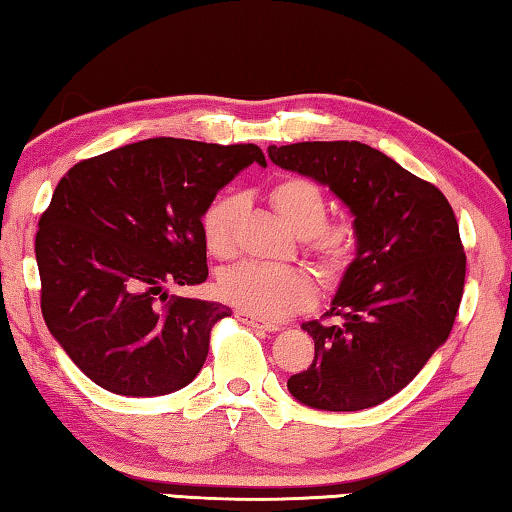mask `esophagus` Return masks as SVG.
Returning <instances> with one entry per match:
<instances>
[{"mask_svg": "<svg viewBox=\"0 0 512 512\" xmlns=\"http://www.w3.org/2000/svg\"><path fill=\"white\" fill-rule=\"evenodd\" d=\"M236 317L242 321V324H247L251 328L270 330V333H274V330H279V326L272 324V321H267V319L258 317V315H251V312H245V310H236Z\"/></svg>", "mask_w": 512, "mask_h": 512, "instance_id": "34e87169", "label": "esophagus"}]
</instances>
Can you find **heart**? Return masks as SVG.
Instances as JSON below:
<instances>
[{"label": "heart", "instance_id": "obj_1", "mask_svg": "<svg viewBox=\"0 0 512 512\" xmlns=\"http://www.w3.org/2000/svg\"><path fill=\"white\" fill-rule=\"evenodd\" d=\"M270 202L281 220L303 238V251L324 281H337L357 258L360 233L348 220H328V200L308 177H283L272 186ZM240 197L222 191L206 204L200 227L206 249L229 258L236 249ZM224 301L251 315L279 319L306 308L315 299V283L299 267L240 263L220 274Z\"/></svg>", "mask_w": 512, "mask_h": 512}]
</instances>
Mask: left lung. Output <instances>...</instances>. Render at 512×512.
Segmentation results:
<instances>
[{
  "label": "left lung",
  "instance_id": "left-lung-1",
  "mask_svg": "<svg viewBox=\"0 0 512 512\" xmlns=\"http://www.w3.org/2000/svg\"><path fill=\"white\" fill-rule=\"evenodd\" d=\"M267 152L276 166L326 184L360 233L324 321L301 326L315 339V360L288 389L312 409L380 405L416 378L454 326L465 251L452 206L434 184L360 141H301Z\"/></svg>",
  "mask_w": 512,
  "mask_h": 512
}]
</instances>
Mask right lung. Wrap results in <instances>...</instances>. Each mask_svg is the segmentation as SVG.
Segmentation results:
<instances>
[{"label": "right lung", "mask_w": 512, "mask_h": 512, "mask_svg": "<svg viewBox=\"0 0 512 512\" xmlns=\"http://www.w3.org/2000/svg\"><path fill=\"white\" fill-rule=\"evenodd\" d=\"M258 161L254 143L157 137L78 161L35 233L40 306L80 371L119 396L186 387L209 355L222 303L170 297L209 276L202 213Z\"/></svg>", "instance_id": "right-lung-1"}]
</instances>
